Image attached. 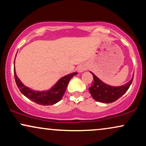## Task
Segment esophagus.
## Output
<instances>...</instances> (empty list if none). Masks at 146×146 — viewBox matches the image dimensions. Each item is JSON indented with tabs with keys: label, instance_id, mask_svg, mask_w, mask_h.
<instances>
[{
	"label": "esophagus",
	"instance_id": "34e87169",
	"mask_svg": "<svg viewBox=\"0 0 146 146\" xmlns=\"http://www.w3.org/2000/svg\"><path fill=\"white\" fill-rule=\"evenodd\" d=\"M86 70V67L84 66V65H80L78 68V71L79 73H82L84 71Z\"/></svg>",
	"mask_w": 146,
	"mask_h": 146
}]
</instances>
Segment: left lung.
<instances>
[{
  "label": "left lung",
  "instance_id": "8db88e82",
  "mask_svg": "<svg viewBox=\"0 0 146 146\" xmlns=\"http://www.w3.org/2000/svg\"><path fill=\"white\" fill-rule=\"evenodd\" d=\"M90 73H92L94 80V82H93L91 86L89 88L90 95L97 102L102 103H112L121 98L128 90L133 80L132 75L131 80L125 84L119 86H113L102 82L91 71H90Z\"/></svg>",
  "mask_w": 146,
  "mask_h": 146
}]
</instances>
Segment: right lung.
Here are the masks:
<instances>
[{"instance_id":"right-lung-1","label":"right lung","mask_w":146,"mask_h":146,"mask_svg":"<svg viewBox=\"0 0 146 146\" xmlns=\"http://www.w3.org/2000/svg\"><path fill=\"white\" fill-rule=\"evenodd\" d=\"M14 71L16 84L21 93L31 101L34 102L38 104L43 106L53 105L58 103L62 98L70 80L73 76L78 74V73L74 72L65 75L60 78L50 89L40 91V90H32L31 88L25 86L18 78L15 68Z\"/></svg>"}]
</instances>
